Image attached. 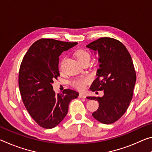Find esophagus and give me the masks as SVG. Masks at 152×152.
<instances>
[{"instance_id":"1","label":"esophagus","mask_w":152,"mask_h":152,"mask_svg":"<svg viewBox=\"0 0 152 152\" xmlns=\"http://www.w3.org/2000/svg\"><path fill=\"white\" fill-rule=\"evenodd\" d=\"M86 96L84 94H79V98H84V99H86Z\"/></svg>"}]
</instances>
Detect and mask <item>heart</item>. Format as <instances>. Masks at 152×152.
Wrapping results in <instances>:
<instances>
[{
	"instance_id": "heart-1",
	"label": "heart",
	"mask_w": 152,
	"mask_h": 152,
	"mask_svg": "<svg viewBox=\"0 0 152 152\" xmlns=\"http://www.w3.org/2000/svg\"><path fill=\"white\" fill-rule=\"evenodd\" d=\"M75 56L80 63L82 64L85 61L91 60V56L86 51L84 50H78L76 51ZM91 78L88 76H82L75 78L72 81V86L77 90L83 91L86 88V86L91 82Z\"/></svg>"
}]
</instances>
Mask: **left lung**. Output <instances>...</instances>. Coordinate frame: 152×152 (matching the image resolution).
<instances>
[{"mask_svg":"<svg viewBox=\"0 0 152 152\" xmlns=\"http://www.w3.org/2000/svg\"><path fill=\"white\" fill-rule=\"evenodd\" d=\"M86 47L99 55L98 77L91 90L104 91L102 97H88L99 102L92 116L103 124H111L124 115L132 101L136 81L132 58L125 46L114 38L101 37Z\"/></svg>","mask_w":152,"mask_h":152,"instance_id":"left-lung-1","label":"left lung"}]
</instances>
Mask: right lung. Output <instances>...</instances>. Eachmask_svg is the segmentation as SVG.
<instances>
[{
    "label": "right lung",
    "instance_id": "right-lung-1",
    "mask_svg": "<svg viewBox=\"0 0 152 152\" xmlns=\"http://www.w3.org/2000/svg\"><path fill=\"white\" fill-rule=\"evenodd\" d=\"M77 43L40 39L31 45L20 64L19 86L23 102L31 117L43 128L60 124L68 113L69 103L78 96L71 89L56 94L51 85L60 76L59 56Z\"/></svg>",
    "mask_w": 152,
    "mask_h": 152
}]
</instances>
